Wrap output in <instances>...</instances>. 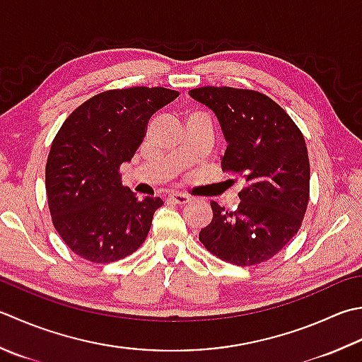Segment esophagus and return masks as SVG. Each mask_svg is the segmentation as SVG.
I'll return each instance as SVG.
<instances>
[{
  "instance_id": "34e87169",
  "label": "esophagus",
  "mask_w": 362,
  "mask_h": 362,
  "mask_svg": "<svg viewBox=\"0 0 362 362\" xmlns=\"http://www.w3.org/2000/svg\"><path fill=\"white\" fill-rule=\"evenodd\" d=\"M169 197H171V201H174L175 204H179V205H185L191 201V197L188 194H183V193H173Z\"/></svg>"
}]
</instances>
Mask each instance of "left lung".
Masks as SVG:
<instances>
[{"mask_svg": "<svg viewBox=\"0 0 362 362\" xmlns=\"http://www.w3.org/2000/svg\"><path fill=\"white\" fill-rule=\"evenodd\" d=\"M189 95L221 124L228 141L223 171L245 179L237 210L210 202L214 219L201 230V243L233 265L267 262L296 235L308 209L310 166L303 133L259 90L204 86Z\"/></svg>", "mask_w": 362, "mask_h": 362, "instance_id": "1", "label": "left lung"}]
</instances>
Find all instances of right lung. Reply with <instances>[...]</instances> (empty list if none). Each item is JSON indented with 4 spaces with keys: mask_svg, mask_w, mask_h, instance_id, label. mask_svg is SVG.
<instances>
[{
    "mask_svg": "<svg viewBox=\"0 0 362 362\" xmlns=\"http://www.w3.org/2000/svg\"><path fill=\"white\" fill-rule=\"evenodd\" d=\"M179 92L134 86L90 97L70 115L49 148L45 188L52 221L76 256L110 264L144 243L160 197L139 201L120 166L143 143L153 112Z\"/></svg>",
    "mask_w": 362,
    "mask_h": 362,
    "instance_id": "add662e5",
    "label": "right lung"
}]
</instances>
